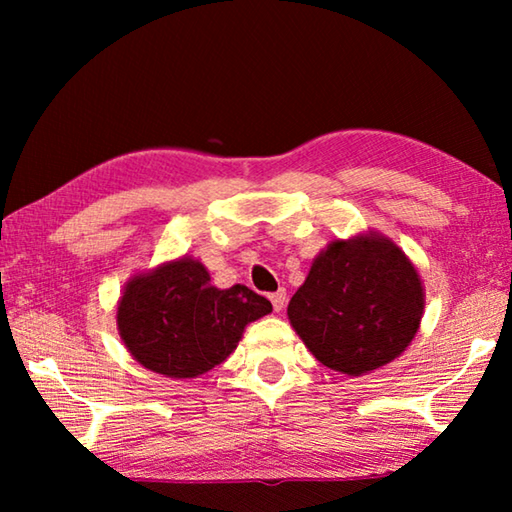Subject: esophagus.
<instances>
[{"label": "esophagus", "mask_w": 512, "mask_h": 512, "mask_svg": "<svg viewBox=\"0 0 512 512\" xmlns=\"http://www.w3.org/2000/svg\"><path fill=\"white\" fill-rule=\"evenodd\" d=\"M271 302H273V309L275 311H282L284 309V305H287V291L284 289H280V291H275V293H271Z\"/></svg>", "instance_id": "obj_1"}]
</instances>
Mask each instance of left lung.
I'll return each mask as SVG.
<instances>
[{
    "label": "left lung",
    "mask_w": 512,
    "mask_h": 512,
    "mask_svg": "<svg viewBox=\"0 0 512 512\" xmlns=\"http://www.w3.org/2000/svg\"><path fill=\"white\" fill-rule=\"evenodd\" d=\"M424 309L422 282L393 241H332L289 302V320L323 366L359 377L406 350Z\"/></svg>",
    "instance_id": "8db88e82"
}]
</instances>
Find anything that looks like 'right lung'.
I'll use <instances>...</instances> for the list:
<instances>
[{
	"label": "right lung",
	"instance_id": "add662e5",
	"mask_svg": "<svg viewBox=\"0 0 512 512\" xmlns=\"http://www.w3.org/2000/svg\"><path fill=\"white\" fill-rule=\"evenodd\" d=\"M271 311V302L244 284L212 287L205 266L183 257L126 284L117 327L144 368L187 379L228 359L244 327Z\"/></svg>",
	"mask_w": 512,
	"mask_h": 512
}]
</instances>
